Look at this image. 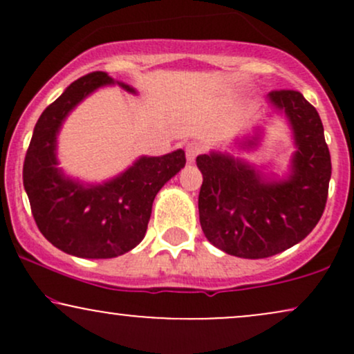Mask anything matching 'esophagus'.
Listing matches in <instances>:
<instances>
[{
    "label": "esophagus",
    "mask_w": 354,
    "mask_h": 354,
    "mask_svg": "<svg viewBox=\"0 0 354 354\" xmlns=\"http://www.w3.org/2000/svg\"><path fill=\"white\" fill-rule=\"evenodd\" d=\"M201 151H203L201 143H189L186 146V160H188V163H193Z\"/></svg>",
    "instance_id": "esophagus-1"
}]
</instances>
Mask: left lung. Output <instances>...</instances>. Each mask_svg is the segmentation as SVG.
Instances as JSON below:
<instances>
[{"instance_id": "1", "label": "left lung", "mask_w": 354, "mask_h": 354, "mask_svg": "<svg viewBox=\"0 0 354 354\" xmlns=\"http://www.w3.org/2000/svg\"><path fill=\"white\" fill-rule=\"evenodd\" d=\"M274 115L285 116L295 148L283 170L242 156L259 149ZM265 116L251 133L234 138L228 151L211 149L196 158L203 233L218 250L246 259L268 258L303 241L323 214L331 178L323 123L301 93H270Z\"/></svg>"}]
</instances>
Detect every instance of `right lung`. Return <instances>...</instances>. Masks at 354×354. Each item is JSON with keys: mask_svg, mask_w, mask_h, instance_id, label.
Masks as SVG:
<instances>
[{"mask_svg": "<svg viewBox=\"0 0 354 354\" xmlns=\"http://www.w3.org/2000/svg\"><path fill=\"white\" fill-rule=\"evenodd\" d=\"M131 84L106 73H89L61 93L39 116L23 166V185L43 236L64 253L106 259L128 253L145 238L154 196L185 168L183 149L140 156L124 171L103 181H83L59 168L58 136L66 118L89 95Z\"/></svg>", "mask_w": 354, "mask_h": 354, "instance_id": "right-lung-1", "label": "right lung"}]
</instances>
